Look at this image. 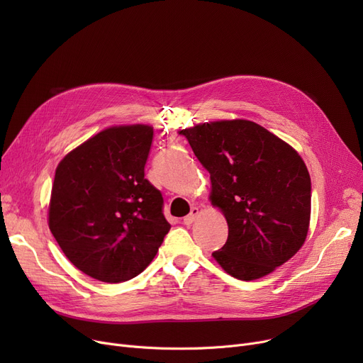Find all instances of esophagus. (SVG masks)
<instances>
[{"instance_id": "1", "label": "esophagus", "mask_w": 363, "mask_h": 363, "mask_svg": "<svg viewBox=\"0 0 363 363\" xmlns=\"http://www.w3.org/2000/svg\"><path fill=\"white\" fill-rule=\"evenodd\" d=\"M199 213H200L199 207H193V208H191V212H189V215H186V216L184 218V223H185V225H191V223L197 219Z\"/></svg>"}]
</instances>
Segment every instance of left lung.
<instances>
[{"mask_svg": "<svg viewBox=\"0 0 363 363\" xmlns=\"http://www.w3.org/2000/svg\"><path fill=\"white\" fill-rule=\"evenodd\" d=\"M208 170L211 200L228 222L212 256L234 278L253 281L290 260L306 240L311 177L298 152L250 121H219L181 130Z\"/></svg>", "mask_w": 363, "mask_h": 363, "instance_id": "1", "label": "left lung"}]
</instances>
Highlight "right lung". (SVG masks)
Segmentation results:
<instances>
[{
	"instance_id": "right-lung-1",
	"label": "right lung",
	"mask_w": 363,
	"mask_h": 363,
	"mask_svg": "<svg viewBox=\"0 0 363 363\" xmlns=\"http://www.w3.org/2000/svg\"><path fill=\"white\" fill-rule=\"evenodd\" d=\"M151 141L148 125L111 126L55 169L50 231L91 278L116 284L140 275L170 230L162 193L144 178Z\"/></svg>"
}]
</instances>
